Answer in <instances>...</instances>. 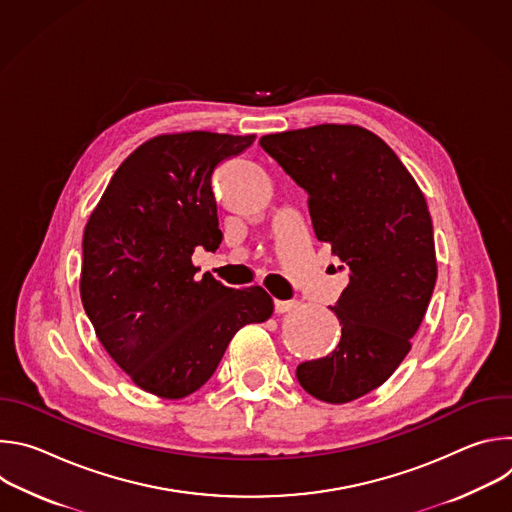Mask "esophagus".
I'll return each instance as SVG.
<instances>
[{"label": "esophagus", "instance_id": "obj_1", "mask_svg": "<svg viewBox=\"0 0 512 512\" xmlns=\"http://www.w3.org/2000/svg\"><path fill=\"white\" fill-rule=\"evenodd\" d=\"M273 308H275V314H285V312L296 310L298 302L296 300H275Z\"/></svg>", "mask_w": 512, "mask_h": 512}]
</instances>
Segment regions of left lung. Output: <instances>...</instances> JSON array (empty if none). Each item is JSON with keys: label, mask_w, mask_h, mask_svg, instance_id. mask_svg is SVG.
Returning a JSON list of instances; mask_svg holds the SVG:
<instances>
[{"label": "left lung", "mask_w": 512, "mask_h": 512, "mask_svg": "<svg viewBox=\"0 0 512 512\" xmlns=\"http://www.w3.org/2000/svg\"><path fill=\"white\" fill-rule=\"evenodd\" d=\"M259 143L308 192L318 241L348 271L330 306L340 342L302 362L296 377L320 401H354L395 373L429 306L437 263L425 196L389 145L358 125L324 123Z\"/></svg>", "instance_id": "1"}]
</instances>
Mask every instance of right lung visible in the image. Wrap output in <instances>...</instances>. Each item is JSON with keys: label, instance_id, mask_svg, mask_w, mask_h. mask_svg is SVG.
Here are the masks:
<instances>
[{"label": "right lung", "instance_id": "1", "mask_svg": "<svg viewBox=\"0 0 512 512\" xmlns=\"http://www.w3.org/2000/svg\"><path fill=\"white\" fill-rule=\"evenodd\" d=\"M255 135H158L117 168L83 235L81 300L109 356L143 391L182 399L216 371L247 324L273 300L259 285L196 279V247L218 249L212 172Z\"/></svg>", "mask_w": 512, "mask_h": 512}]
</instances>
